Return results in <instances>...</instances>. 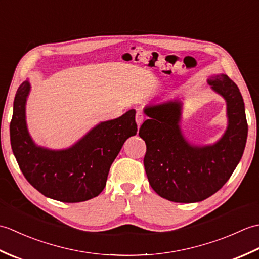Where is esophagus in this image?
Masks as SVG:
<instances>
[{
	"instance_id": "1",
	"label": "esophagus",
	"mask_w": 259,
	"mask_h": 259,
	"mask_svg": "<svg viewBox=\"0 0 259 259\" xmlns=\"http://www.w3.org/2000/svg\"><path fill=\"white\" fill-rule=\"evenodd\" d=\"M144 119H145V114L142 113L141 111H137L136 113V122L139 126L141 125V123L144 122Z\"/></svg>"
}]
</instances>
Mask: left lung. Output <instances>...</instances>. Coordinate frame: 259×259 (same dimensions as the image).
I'll return each instance as SVG.
<instances>
[{
    "label": "left lung",
    "mask_w": 259,
    "mask_h": 259,
    "mask_svg": "<svg viewBox=\"0 0 259 259\" xmlns=\"http://www.w3.org/2000/svg\"><path fill=\"white\" fill-rule=\"evenodd\" d=\"M207 82L227 106V129L212 145H192L185 138L179 99L144 109L149 119L139 136L147 146L146 174L152 189L170 201L205 200L227 183L243 157L248 125L238 87L223 73L210 75Z\"/></svg>",
    "instance_id": "left-lung-1"
}]
</instances>
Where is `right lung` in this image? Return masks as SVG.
I'll list each match as a JSON object with an SVG mask.
<instances>
[{"label": "right lung", "mask_w": 259, "mask_h": 259, "mask_svg": "<svg viewBox=\"0 0 259 259\" xmlns=\"http://www.w3.org/2000/svg\"><path fill=\"white\" fill-rule=\"evenodd\" d=\"M31 90L22 83L14 98L10 123L11 147L26 180L42 195L62 202H80L97 197L107 184L110 167L124 141L137 134L136 110L103 121L67 149L37 146L26 125L25 106Z\"/></svg>", "instance_id": "1"}]
</instances>
